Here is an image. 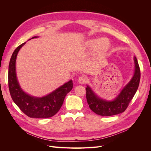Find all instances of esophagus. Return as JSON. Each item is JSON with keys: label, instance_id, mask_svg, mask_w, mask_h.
<instances>
[{"label": "esophagus", "instance_id": "obj_1", "mask_svg": "<svg viewBox=\"0 0 151 151\" xmlns=\"http://www.w3.org/2000/svg\"><path fill=\"white\" fill-rule=\"evenodd\" d=\"M86 81H87V77L86 76H81L78 79V82L81 84H84L86 82Z\"/></svg>", "mask_w": 151, "mask_h": 151}]
</instances>
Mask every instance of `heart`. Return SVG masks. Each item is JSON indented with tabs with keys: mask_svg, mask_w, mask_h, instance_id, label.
Returning <instances> with one entry per match:
<instances>
[{
	"mask_svg": "<svg viewBox=\"0 0 151 151\" xmlns=\"http://www.w3.org/2000/svg\"><path fill=\"white\" fill-rule=\"evenodd\" d=\"M88 45L90 48L94 49L99 47V50L102 53L106 52L109 46L107 40L105 38H98L90 40L88 42Z\"/></svg>",
	"mask_w": 151,
	"mask_h": 151,
	"instance_id": "1",
	"label": "heart"
}]
</instances>
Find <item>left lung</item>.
I'll return each mask as SVG.
<instances>
[{
    "label": "left lung",
    "mask_w": 151,
    "mask_h": 151,
    "mask_svg": "<svg viewBox=\"0 0 151 151\" xmlns=\"http://www.w3.org/2000/svg\"><path fill=\"white\" fill-rule=\"evenodd\" d=\"M135 72L131 81L119 95L113 101H108L98 97L90 87L87 86L86 99L90 109L97 115L112 116L124 112L138 89L140 79V70L137 58L134 57Z\"/></svg>",
    "instance_id": "left-lung-1"
}]
</instances>
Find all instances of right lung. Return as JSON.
<instances>
[{
    "mask_svg": "<svg viewBox=\"0 0 151 151\" xmlns=\"http://www.w3.org/2000/svg\"><path fill=\"white\" fill-rule=\"evenodd\" d=\"M36 38V36L32 38ZM26 43H23L14 51L9 65L8 85L13 101L26 115L31 118H47L52 117L59 111L65 96L73 88L70 80L52 93L42 98H36L27 94L20 88L16 74V60L18 52Z\"/></svg>",
    "mask_w": 151,
    "mask_h": 151,
    "instance_id": "right-lung-1",
    "label": "right lung"
}]
</instances>
